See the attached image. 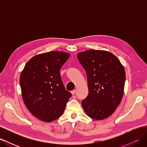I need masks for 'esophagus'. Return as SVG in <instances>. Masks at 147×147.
Wrapping results in <instances>:
<instances>
[{"label":"esophagus","mask_w":147,"mask_h":147,"mask_svg":"<svg viewBox=\"0 0 147 147\" xmlns=\"http://www.w3.org/2000/svg\"><path fill=\"white\" fill-rule=\"evenodd\" d=\"M71 93H72V94H75V93H76V90H73V91H71Z\"/></svg>","instance_id":"1"}]
</instances>
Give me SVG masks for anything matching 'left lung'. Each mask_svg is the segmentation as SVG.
Segmentation results:
<instances>
[{
    "instance_id": "obj_1",
    "label": "left lung",
    "mask_w": 147,
    "mask_h": 147,
    "mask_svg": "<svg viewBox=\"0 0 147 147\" xmlns=\"http://www.w3.org/2000/svg\"><path fill=\"white\" fill-rule=\"evenodd\" d=\"M85 70L89 94L82 102L89 117L102 120L112 115L122 100L126 73L112 53L89 50L77 54Z\"/></svg>"
}]
</instances>
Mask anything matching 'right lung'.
<instances>
[{"instance_id":"add662e5","label":"right lung","mask_w":147,"mask_h":147,"mask_svg":"<svg viewBox=\"0 0 147 147\" xmlns=\"http://www.w3.org/2000/svg\"><path fill=\"white\" fill-rule=\"evenodd\" d=\"M70 56L56 51L37 55L22 70L20 82L24 103L34 117L43 121L59 118L72 95L65 90L59 72Z\"/></svg>"}]
</instances>
